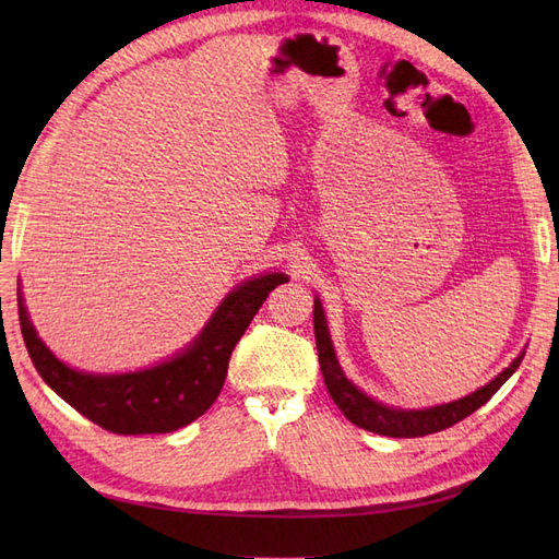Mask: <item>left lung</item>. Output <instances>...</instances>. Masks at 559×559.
Returning a JSON list of instances; mask_svg holds the SVG:
<instances>
[{
  "mask_svg": "<svg viewBox=\"0 0 559 559\" xmlns=\"http://www.w3.org/2000/svg\"><path fill=\"white\" fill-rule=\"evenodd\" d=\"M312 314H314V341H317L319 366H321V376H324L331 399L335 401L337 408L343 411V415L352 421V425L380 436L417 438V436L436 433L456 425V421H462L471 413H476L480 405H485L489 399H492L497 389L515 373L524 357V352H520L509 368H503L495 380H489L485 386L476 389V392L468 396L441 403V405H431V408H419V411L394 408V405H384L376 399H370L357 384L347 380L341 364H337L329 324H326V314L317 296H314Z\"/></svg>",
  "mask_w": 559,
  "mask_h": 559,
  "instance_id": "left-lung-1",
  "label": "left lung"
}]
</instances>
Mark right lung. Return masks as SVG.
Wrapping results in <instances>:
<instances>
[{"label":"right lung","instance_id":"add662e5","mask_svg":"<svg viewBox=\"0 0 559 559\" xmlns=\"http://www.w3.org/2000/svg\"><path fill=\"white\" fill-rule=\"evenodd\" d=\"M284 273L249 277L218 302L193 343L175 357L130 373H86L60 361L32 326L19 289V319L29 359L53 392L111 433H170L205 415L226 382L230 354Z\"/></svg>","mask_w":559,"mask_h":559}]
</instances>
